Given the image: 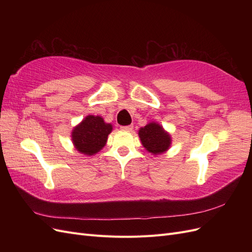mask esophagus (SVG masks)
<instances>
[{"instance_id": "1", "label": "esophagus", "mask_w": 252, "mask_h": 252, "mask_svg": "<svg viewBox=\"0 0 252 252\" xmlns=\"http://www.w3.org/2000/svg\"><path fill=\"white\" fill-rule=\"evenodd\" d=\"M122 130H125V131H131L133 129V125H128V126H123L121 127Z\"/></svg>"}]
</instances>
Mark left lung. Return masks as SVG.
<instances>
[{"instance_id":"left-lung-1","label":"left lung","mask_w":252,"mask_h":252,"mask_svg":"<svg viewBox=\"0 0 252 252\" xmlns=\"http://www.w3.org/2000/svg\"><path fill=\"white\" fill-rule=\"evenodd\" d=\"M139 138L143 147L154 156L162 155L171 146V135L162 125L150 122L139 129Z\"/></svg>"}]
</instances>
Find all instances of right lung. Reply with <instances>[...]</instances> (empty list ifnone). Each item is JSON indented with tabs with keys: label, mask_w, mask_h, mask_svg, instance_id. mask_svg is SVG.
I'll use <instances>...</instances> for the list:
<instances>
[{
	"label": "right lung",
	"mask_w": 252,
	"mask_h": 252,
	"mask_svg": "<svg viewBox=\"0 0 252 252\" xmlns=\"http://www.w3.org/2000/svg\"><path fill=\"white\" fill-rule=\"evenodd\" d=\"M111 131L112 125L110 123H106L100 116L89 114L73 127L71 141L80 154L90 157L104 148Z\"/></svg>",
	"instance_id": "1"
}]
</instances>
